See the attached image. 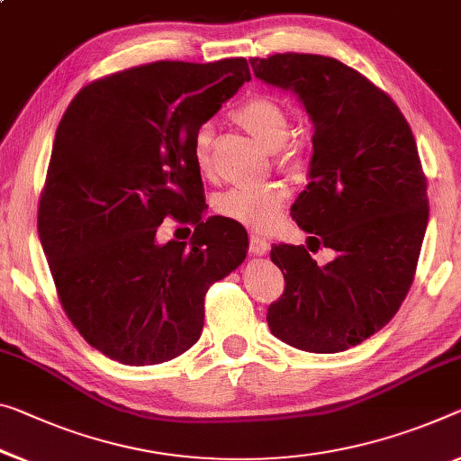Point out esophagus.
I'll return each mask as SVG.
<instances>
[{"instance_id":"esophagus-1","label":"esophagus","mask_w":461,"mask_h":461,"mask_svg":"<svg viewBox=\"0 0 461 461\" xmlns=\"http://www.w3.org/2000/svg\"><path fill=\"white\" fill-rule=\"evenodd\" d=\"M249 251L251 255H267L270 253V243L259 235H251L249 239Z\"/></svg>"}]
</instances>
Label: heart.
<instances>
[{
	"mask_svg": "<svg viewBox=\"0 0 461 461\" xmlns=\"http://www.w3.org/2000/svg\"><path fill=\"white\" fill-rule=\"evenodd\" d=\"M239 123L245 127L251 136L264 144L267 150H282V162L294 165L296 150L285 148L290 122L285 107L278 101L267 96H253L237 111ZM214 127L203 123L195 130L191 140V154L200 171H208L210 150ZM288 202V187L280 181H270L255 187H235L218 197L216 208L222 216L230 218L251 230H267L280 221L282 210Z\"/></svg>",
	"mask_w": 461,
	"mask_h": 461,
	"instance_id": "heart-1",
	"label": "heart"
}]
</instances>
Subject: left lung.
Instances as JSON below:
<instances>
[{
  "label": "left lung",
  "mask_w": 461,
  "mask_h": 461,
  "mask_svg": "<svg viewBox=\"0 0 461 461\" xmlns=\"http://www.w3.org/2000/svg\"><path fill=\"white\" fill-rule=\"evenodd\" d=\"M258 80L293 92L313 130L309 185L290 216L336 258L317 266L303 245H274L285 294L267 309L272 334L317 354L348 350L398 313L429 222L412 130L366 77L323 55L249 59Z\"/></svg>",
  "instance_id": "left-lung-1"
}]
</instances>
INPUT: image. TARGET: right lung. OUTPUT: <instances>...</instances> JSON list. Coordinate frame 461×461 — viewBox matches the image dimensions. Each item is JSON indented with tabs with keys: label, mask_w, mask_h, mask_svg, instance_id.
Returning a JSON list of instances; mask_svg holds the SVG:
<instances>
[{
	"label": "right lung",
	"mask_w": 461,
	"mask_h": 461,
	"mask_svg": "<svg viewBox=\"0 0 461 461\" xmlns=\"http://www.w3.org/2000/svg\"><path fill=\"white\" fill-rule=\"evenodd\" d=\"M251 80L247 59L157 61L88 84L55 131L39 237L63 309L104 357L160 365L202 336L212 282L243 264L247 230L203 218L191 140ZM171 213L196 224L160 244Z\"/></svg>",
	"instance_id": "obj_1"
}]
</instances>
